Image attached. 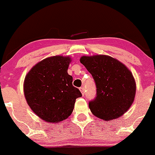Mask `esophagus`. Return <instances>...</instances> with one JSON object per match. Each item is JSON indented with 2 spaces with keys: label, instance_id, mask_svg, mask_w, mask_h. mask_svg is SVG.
<instances>
[{
  "label": "esophagus",
  "instance_id": "34e87169",
  "mask_svg": "<svg viewBox=\"0 0 155 155\" xmlns=\"http://www.w3.org/2000/svg\"><path fill=\"white\" fill-rule=\"evenodd\" d=\"M80 91H81V92L82 93L83 95H84L85 94V91H84V87H81L80 88Z\"/></svg>",
  "mask_w": 155,
  "mask_h": 155
}]
</instances>
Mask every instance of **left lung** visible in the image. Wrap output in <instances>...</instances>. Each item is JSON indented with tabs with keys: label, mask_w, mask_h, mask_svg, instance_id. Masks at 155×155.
<instances>
[{
	"label": "left lung",
	"mask_w": 155,
	"mask_h": 155,
	"mask_svg": "<svg viewBox=\"0 0 155 155\" xmlns=\"http://www.w3.org/2000/svg\"><path fill=\"white\" fill-rule=\"evenodd\" d=\"M80 61L97 87V96L89 104L91 113L107 121L121 117L135 97L136 83L131 71L120 61L105 54L82 56Z\"/></svg>",
	"instance_id": "obj_1"
}]
</instances>
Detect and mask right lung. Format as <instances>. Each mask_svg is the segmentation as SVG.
Returning a JSON list of instances; mask_svg holds the SVG:
<instances>
[{
  "mask_svg": "<svg viewBox=\"0 0 155 155\" xmlns=\"http://www.w3.org/2000/svg\"><path fill=\"white\" fill-rule=\"evenodd\" d=\"M69 56L56 55L42 60L26 74L24 97L35 114L46 123L56 124L67 119L76 99L82 96L72 85L68 74Z\"/></svg>",
  "mask_w": 155,
  "mask_h": 155,
  "instance_id": "obj_1",
  "label": "right lung"
}]
</instances>
